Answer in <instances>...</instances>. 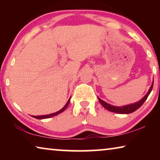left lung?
I'll use <instances>...</instances> for the list:
<instances>
[{"label": "left lung", "mask_w": 160, "mask_h": 160, "mask_svg": "<svg viewBox=\"0 0 160 160\" xmlns=\"http://www.w3.org/2000/svg\"><path fill=\"white\" fill-rule=\"evenodd\" d=\"M153 84H154V80H153L152 84V85L150 87V90H149V91H148V92L146 94V95L143 97V98L140 100V101L136 103H134V104H128V105H127V106L115 107V106H113V105L108 104V103L105 102L104 101H103V100H102L101 99H99V97H98V99L100 102V104H101L102 106L105 108V109L110 111V112H114L116 113H131L132 112H134L135 111H136L137 109H138L143 104V103H144L145 100L147 99V98L149 96V94H150L152 90Z\"/></svg>", "instance_id": "8db88e82"}]
</instances>
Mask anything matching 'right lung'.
<instances>
[{"label":"right lung","instance_id":"add662e5","mask_svg":"<svg viewBox=\"0 0 160 160\" xmlns=\"http://www.w3.org/2000/svg\"><path fill=\"white\" fill-rule=\"evenodd\" d=\"M70 98L69 99L68 101V102L66 103V104L65 105V107L63 108V109H61L60 111H58V112H56V113H51V114H48V115H44V116H33V117L35 118H37V119H44V118H51V117H53V116H56V115H58L59 114V113L63 112V111L66 109V108L68 107V106L69 104V102H70Z\"/></svg>","mask_w":160,"mask_h":160}]
</instances>
